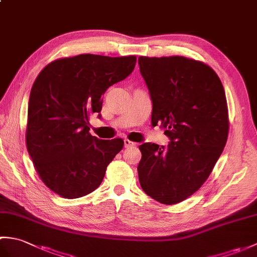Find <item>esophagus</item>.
Instances as JSON below:
<instances>
[{"label":"esophagus","mask_w":257,"mask_h":257,"mask_svg":"<svg viewBox=\"0 0 257 257\" xmlns=\"http://www.w3.org/2000/svg\"><path fill=\"white\" fill-rule=\"evenodd\" d=\"M123 146L125 147V148H129V147L136 146V143H133V141H130L129 139H124L123 140Z\"/></svg>","instance_id":"obj_1"}]
</instances>
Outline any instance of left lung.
<instances>
[{
    "instance_id": "8db88e82",
    "label": "left lung",
    "mask_w": 257,
    "mask_h": 257,
    "mask_svg": "<svg viewBox=\"0 0 257 257\" xmlns=\"http://www.w3.org/2000/svg\"><path fill=\"white\" fill-rule=\"evenodd\" d=\"M152 101V124H161L167 147L139 146L141 188L163 204L200 189L214 168L228 134L224 88L207 65L182 56L138 58Z\"/></svg>"
}]
</instances>
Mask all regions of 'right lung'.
<instances>
[{
    "label": "right lung",
    "mask_w": 257,
    "mask_h": 257,
    "mask_svg": "<svg viewBox=\"0 0 257 257\" xmlns=\"http://www.w3.org/2000/svg\"><path fill=\"white\" fill-rule=\"evenodd\" d=\"M136 56L81 54L54 61L38 74L27 110L26 147L42 181L65 199L99 187L122 139L89 134V116L101 118V95L133 73Z\"/></svg>",
    "instance_id": "add662e5"
}]
</instances>
